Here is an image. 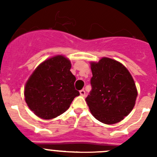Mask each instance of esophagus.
Wrapping results in <instances>:
<instances>
[{
	"mask_svg": "<svg viewBox=\"0 0 157 157\" xmlns=\"http://www.w3.org/2000/svg\"><path fill=\"white\" fill-rule=\"evenodd\" d=\"M79 93H80V95L82 96V97H85L86 92H85V90H80Z\"/></svg>",
	"mask_w": 157,
	"mask_h": 157,
	"instance_id": "obj_1",
	"label": "esophagus"
}]
</instances>
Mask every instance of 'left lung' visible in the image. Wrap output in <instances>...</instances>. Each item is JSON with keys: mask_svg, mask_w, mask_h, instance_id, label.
Here are the masks:
<instances>
[{"mask_svg": "<svg viewBox=\"0 0 157 157\" xmlns=\"http://www.w3.org/2000/svg\"><path fill=\"white\" fill-rule=\"evenodd\" d=\"M92 90L86 98L91 114L105 124L123 120L134 109L138 90L127 68L117 60L102 57L90 62Z\"/></svg>", "mask_w": 157, "mask_h": 157, "instance_id": "1", "label": "left lung"}]
</instances>
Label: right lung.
Returning <instances> with one entry per match:
<instances>
[{
    "label": "right lung",
    "mask_w": 157,
    "mask_h": 157,
    "mask_svg": "<svg viewBox=\"0 0 157 157\" xmlns=\"http://www.w3.org/2000/svg\"><path fill=\"white\" fill-rule=\"evenodd\" d=\"M70 59L57 55L45 59L36 67L24 87L25 101L39 118L51 120L63 114L79 95L75 89Z\"/></svg>",
    "instance_id": "add662e5"
}]
</instances>
